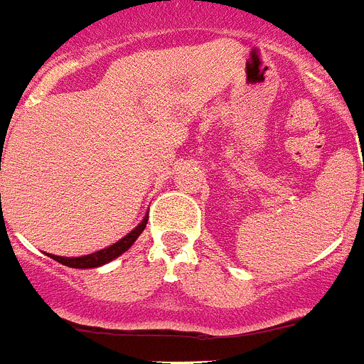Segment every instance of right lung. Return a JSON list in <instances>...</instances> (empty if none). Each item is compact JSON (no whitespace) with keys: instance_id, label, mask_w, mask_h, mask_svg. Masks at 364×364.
Masks as SVG:
<instances>
[{"instance_id":"add662e5","label":"right lung","mask_w":364,"mask_h":364,"mask_svg":"<svg viewBox=\"0 0 364 364\" xmlns=\"http://www.w3.org/2000/svg\"><path fill=\"white\" fill-rule=\"evenodd\" d=\"M147 215L144 217V220L138 224L136 228H134L131 233H127L124 237V239H120L118 242L111 244L109 247H104V250H100V252H95L91 253V255H83V257H58V255H50V253H47V255L50 257V259L58 260L60 264L63 266H69V268H80V269H85V268H98V266H104L107 264V262H111L112 259H117V257H120L122 253L127 252L131 246L134 244V240L140 237V233H142L144 230H146V224H147Z\"/></svg>"}]
</instances>
